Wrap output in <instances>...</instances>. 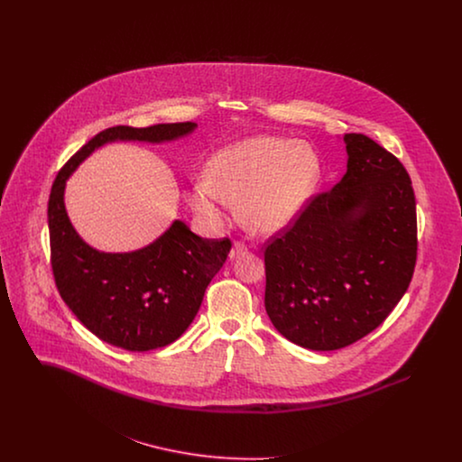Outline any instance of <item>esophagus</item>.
Returning a JSON list of instances; mask_svg holds the SVG:
<instances>
[{
    "mask_svg": "<svg viewBox=\"0 0 462 462\" xmlns=\"http://www.w3.org/2000/svg\"><path fill=\"white\" fill-rule=\"evenodd\" d=\"M247 251V247H245V244H242V242H234V247H232V251H230V260H236L237 256H241Z\"/></svg>",
    "mask_w": 462,
    "mask_h": 462,
    "instance_id": "1",
    "label": "esophagus"
}]
</instances>
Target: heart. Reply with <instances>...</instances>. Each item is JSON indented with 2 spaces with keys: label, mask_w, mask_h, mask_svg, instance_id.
Segmentation results:
<instances>
[{
  "label": "heart",
  "mask_w": 462,
  "mask_h": 462,
  "mask_svg": "<svg viewBox=\"0 0 462 462\" xmlns=\"http://www.w3.org/2000/svg\"><path fill=\"white\" fill-rule=\"evenodd\" d=\"M319 178V157L307 145L254 136L221 149L211 159L209 178L198 180L187 199L211 226L223 225L230 204H239V220L249 232L273 236L301 215Z\"/></svg>",
  "instance_id": "1"
}]
</instances>
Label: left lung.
Masks as SVG:
<instances>
[{"label":"left lung","mask_w":462,"mask_h":462,"mask_svg":"<svg viewBox=\"0 0 462 462\" xmlns=\"http://www.w3.org/2000/svg\"><path fill=\"white\" fill-rule=\"evenodd\" d=\"M346 173L264 249V308L291 343L315 352L362 339L392 313L418 254L416 198L403 164L346 133Z\"/></svg>","instance_id":"left-lung-1"}]
</instances>
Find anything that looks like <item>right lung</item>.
Wrapping results in <instances>:
<instances>
[{
	"label": "right lung",
	"mask_w": 462,
	"mask_h": 462,
	"mask_svg": "<svg viewBox=\"0 0 462 462\" xmlns=\"http://www.w3.org/2000/svg\"><path fill=\"white\" fill-rule=\"evenodd\" d=\"M196 123L149 128L114 126L95 134L67 161L48 200L55 284L67 307L98 339L128 352L176 341L198 315L204 291L232 247L230 239H202L181 220L132 253H104L79 237L64 204L66 181L91 152L110 142L162 143L187 136Z\"/></svg>",
	"instance_id": "right-lung-1"
}]
</instances>
